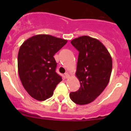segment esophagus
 Segmentation results:
<instances>
[{
	"instance_id": "1",
	"label": "esophagus",
	"mask_w": 131,
	"mask_h": 131,
	"mask_svg": "<svg viewBox=\"0 0 131 131\" xmlns=\"http://www.w3.org/2000/svg\"><path fill=\"white\" fill-rule=\"evenodd\" d=\"M65 77H66V79H68L70 77V75H69V74L68 73H65Z\"/></svg>"
}]
</instances>
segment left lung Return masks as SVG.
I'll return each mask as SVG.
<instances>
[{"mask_svg":"<svg viewBox=\"0 0 131 131\" xmlns=\"http://www.w3.org/2000/svg\"><path fill=\"white\" fill-rule=\"evenodd\" d=\"M71 43L79 52L75 74L81 86L69 96L77 104L85 105L95 100L107 86L112 59L104 45L96 39L81 36Z\"/></svg>","mask_w":131,"mask_h":131,"instance_id":"8db88e82","label":"left lung"}]
</instances>
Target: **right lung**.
Returning <instances> with one entry per match:
<instances>
[{
    "mask_svg": "<svg viewBox=\"0 0 131 131\" xmlns=\"http://www.w3.org/2000/svg\"><path fill=\"white\" fill-rule=\"evenodd\" d=\"M68 40L49 35H37L21 45L18 56L19 79L24 89L36 100L44 101L53 95L62 77L56 72L54 55Z\"/></svg>",
    "mask_w": 131,
    "mask_h": 131,
    "instance_id": "right-lung-1",
    "label": "right lung"
}]
</instances>
